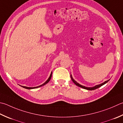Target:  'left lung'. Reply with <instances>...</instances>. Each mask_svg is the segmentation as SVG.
<instances>
[{
    "instance_id": "1",
    "label": "left lung",
    "mask_w": 123,
    "mask_h": 123,
    "mask_svg": "<svg viewBox=\"0 0 123 123\" xmlns=\"http://www.w3.org/2000/svg\"><path fill=\"white\" fill-rule=\"evenodd\" d=\"M70 76H71V80H72V81H73V82L74 83V84H76V85L77 86H79V87H81V88H83L86 89V90H90V91H91V90H95V89H97L98 88L100 87H101V86H102V85H104V84H105V83H107L108 82V81L109 80H107V81H105L104 83H103L101 84H99V85H96V86H94V87H85V86H82V85H80V84H78L77 82V81H76L75 80H74V79H73V78L72 77L71 75H70Z\"/></svg>"
}]
</instances>
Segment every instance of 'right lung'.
I'll use <instances>...</instances> for the list:
<instances>
[{
	"label": "right lung",
	"mask_w": 123,
	"mask_h": 123,
	"mask_svg": "<svg viewBox=\"0 0 123 123\" xmlns=\"http://www.w3.org/2000/svg\"><path fill=\"white\" fill-rule=\"evenodd\" d=\"M52 73H51V74H50V76H49V79H47V80H46V81L45 83H44V84H42V85H40V86H37V87H26V86H22V87H23V88H26V89H29V90H30V89L36 88H38V87H41V86H43V85H45L46 84H47V83H49V81L50 80V78H51V77H52Z\"/></svg>",
	"instance_id": "add662e5"
}]
</instances>
